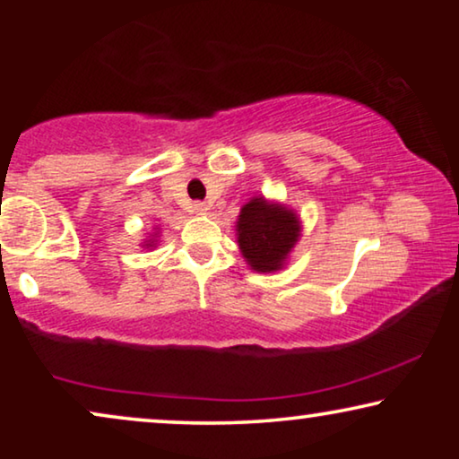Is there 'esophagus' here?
<instances>
[{"mask_svg": "<svg viewBox=\"0 0 459 459\" xmlns=\"http://www.w3.org/2000/svg\"><path fill=\"white\" fill-rule=\"evenodd\" d=\"M206 211H209V206H206L204 203H196V204H194V212H198V215H204Z\"/></svg>", "mask_w": 459, "mask_h": 459, "instance_id": "1", "label": "esophagus"}]
</instances>
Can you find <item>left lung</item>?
<instances>
[{"label": "left lung", "mask_w": 459, "mask_h": 459, "mask_svg": "<svg viewBox=\"0 0 459 459\" xmlns=\"http://www.w3.org/2000/svg\"><path fill=\"white\" fill-rule=\"evenodd\" d=\"M238 244L256 272H275L299 240V219L286 206L255 198L244 204L238 219Z\"/></svg>", "instance_id": "obj_1"}]
</instances>
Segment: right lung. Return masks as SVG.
I'll return each mask as SVG.
<instances>
[{
    "label": "right lung",
    "mask_w": 459,
    "mask_h": 459,
    "mask_svg": "<svg viewBox=\"0 0 459 459\" xmlns=\"http://www.w3.org/2000/svg\"><path fill=\"white\" fill-rule=\"evenodd\" d=\"M150 247H152V244H150Z\"/></svg>",
    "instance_id": "add662e5"
}]
</instances>
